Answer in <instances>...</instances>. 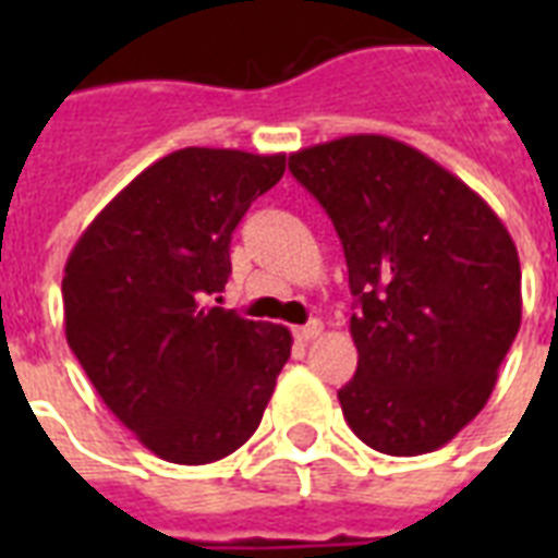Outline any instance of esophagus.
Wrapping results in <instances>:
<instances>
[{"instance_id": "1", "label": "esophagus", "mask_w": 558, "mask_h": 558, "mask_svg": "<svg viewBox=\"0 0 558 558\" xmlns=\"http://www.w3.org/2000/svg\"><path fill=\"white\" fill-rule=\"evenodd\" d=\"M322 332H324L322 322H310V324H304V327H295V339L298 341H313V339H318Z\"/></svg>"}]
</instances>
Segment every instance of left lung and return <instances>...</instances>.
Returning a JSON list of instances; mask_svg holds the SVG:
<instances>
[{"instance_id":"obj_1","label":"left lung","mask_w":558,"mask_h":558,"mask_svg":"<svg viewBox=\"0 0 558 558\" xmlns=\"http://www.w3.org/2000/svg\"><path fill=\"white\" fill-rule=\"evenodd\" d=\"M289 170L330 214L356 295L344 420L381 454L440 449L481 414L521 327L510 231L466 182L388 135L315 144Z\"/></svg>"}]
</instances>
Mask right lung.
I'll list each match as a JSON object with an SVG mask.
<instances>
[{
  "label": "right lung",
  "mask_w": 558,
  "mask_h": 558,
  "mask_svg": "<svg viewBox=\"0 0 558 558\" xmlns=\"http://www.w3.org/2000/svg\"><path fill=\"white\" fill-rule=\"evenodd\" d=\"M283 170V153H170L92 219L65 260V341L161 460L202 466L240 449L289 362L287 327L210 304L231 275L236 222Z\"/></svg>",
  "instance_id": "right-lung-1"
}]
</instances>
